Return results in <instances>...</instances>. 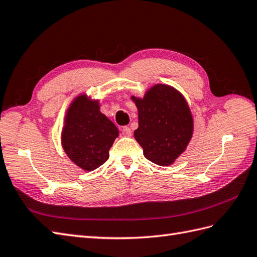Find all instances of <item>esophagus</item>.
Returning a JSON list of instances; mask_svg holds the SVG:
<instances>
[{"mask_svg": "<svg viewBox=\"0 0 257 257\" xmlns=\"http://www.w3.org/2000/svg\"><path fill=\"white\" fill-rule=\"evenodd\" d=\"M121 134L124 136V137H130L131 136V129L129 127H122L121 128Z\"/></svg>", "mask_w": 257, "mask_h": 257, "instance_id": "esophagus-1", "label": "esophagus"}]
</instances>
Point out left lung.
<instances>
[{
	"label": "left lung",
	"mask_w": 257,
	"mask_h": 257,
	"mask_svg": "<svg viewBox=\"0 0 257 257\" xmlns=\"http://www.w3.org/2000/svg\"><path fill=\"white\" fill-rule=\"evenodd\" d=\"M133 100L139 110V127L135 138L144 156L160 166L170 165L192 137L193 119L186 100L165 84H156L142 100Z\"/></svg>",
	"instance_id": "1"
}]
</instances>
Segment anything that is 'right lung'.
<instances>
[{
    "mask_svg": "<svg viewBox=\"0 0 257 257\" xmlns=\"http://www.w3.org/2000/svg\"><path fill=\"white\" fill-rule=\"evenodd\" d=\"M118 129L100 111L97 102L84 95L72 102L62 134L63 148L76 165L93 170L107 161Z\"/></svg>",
    "mask_w": 257,
    "mask_h": 257,
    "instance_id": "add662e5",
    "label": "right lung"
}]
</instances>
